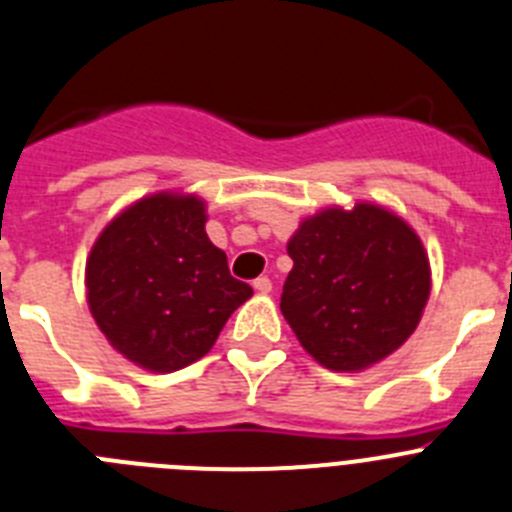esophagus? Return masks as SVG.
<instances>
[{"instance_id": "34e87169", "label": "esophagus", "mask_w": 512, "mask_h": 512, "mask_svg": "<svg viewBox=\"0 0 512 512\" xmlns=\"http://www.w3.org/2000/svg\"><path fill=\"white\" fill-rule=\"evenodd\" d=\"M253 289H256L259 295H269V292H271V279L269 277L253 279Z\"/></svg>"}]
</instances>
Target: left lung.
Masks as SVG:
<instances>
[{
	"label": "left lung",
	"instance_id": "obj_1",
	"mask_svg": "<svg viewBox=\"0 0 512 512\" xmlns=\"http://www.w3.org/2000/svg\"><path fill=\"white\" fill-rule=\"evenodd\" d=\"M295 261L282 315L330 372H361L413 336L431 295L423 241L402 217L372 202L305 217L287 243Z\"/></svg>",
	"mask_w": 512,
	"mask_h": 512
}]
</instances>
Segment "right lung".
I'll return each mask as SVG.
<instances>
[{
	"label": "right lung",
	"instance_id": "add662e5",
	"mask_svg": "<svg viewBox=\"0 0 512 512\" xmlns=\"http://www.w3.org/2000/svg\"><path fill=\"white\" fill-rule=\"evenodd\" d=\"M205 223L197 194H148L112 217L87 256L94 323L146 372L169 374L202 359L253 295L230 277L228 256L212 246Z\"/></svg>",
	"mask_w": 512,
	"mask_h": 512
}]
</instances>
